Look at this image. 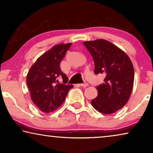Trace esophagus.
Wrapping results in <instances>:
<instances>
[{"instance_id":"34e87169","label":"esophagus","mask_w":153,"mask_h":153,"mask_svg":"<svg viewBox=\"0 0 153 153\" xmlns=\"http://www.w3.org/2000/svg\"><path fill=\"white\" fill-rule=\"evenodd\" d=\"M79 85H80V86H82V87H83V88H86L88 85V83H81V84H79Z\"/></svg>"}]
</instances>
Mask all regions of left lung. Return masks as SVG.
Listing matches in <instances>:
<instances>
[{
  "label": "left lung",
  "mask_w": 153,
  "mask_h": 153,
  "mask_svg": "<svg viewBox=\"0 0 153 153\" xmlns=\"http://www.w3.org/2000/svg\"><path fill=\"white\" fill-rule=\"evenodd\" d=\"M83 45L93 58L95 74L105 75L104 83L96 87L97 96L92 100V106L102 114H114L130 97L134 79L132 62L123 50L105 39L84 42Z\"/></svg>",
  "instance_id": "8db88e82"
}]
</instances>
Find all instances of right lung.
Returning <instances> with one entry per match:
<instances>
[{"label":"right lung","instance_id":"add662e5","mask_svg":"<svg viewBox=\"0 0 153 153\" xmlns=\"http://www.w3.org/2000/svg\"><path fill=\"white\" fill-rule=\"evenodd\" d=\"M72 43L58 44L37 58L26 76L30 98L35 106L44 113L53 112L65 100L73 85H67L68 78L62 72L60 63ZM62 77L63 84H60Z\"/></svg>","mask_w":153,"mask_h":153}]
</instances>
